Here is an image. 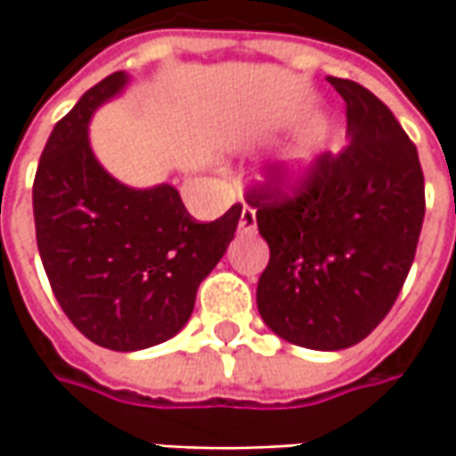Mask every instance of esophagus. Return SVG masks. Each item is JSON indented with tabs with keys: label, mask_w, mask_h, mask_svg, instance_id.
<instances>
[{
	"label": "esophagus",
	"mask_w": 456,
	"mask_h": 456,
	"mask_svg": "<svg viewBox=\"0 0 456 456\" xmlns=\"http://www.w3.org/2000/svg\"><path fill=\"white\" fill-rule=\"evenodd\" d=\"M238 231H240V233H254L256 231V210L254 208L243 205V210H240V220H238Z\"/></svg>",
	"instance_id": "1"
}]
</instances>
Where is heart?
Masks as SVG:
<instances>
[{"label": "heart", "mask_w": 456, "mask_h": 456, "mask_svg": "<svg viewBox=\"0 0 456 456\" xmlns=\"http://www.w3.org/2000/svg\"><path fill=\"white\" fill-rule=\"evenodd\" d=\"M312 172H314V157L309 151H294L287 159V183L291 187H302L309 183Z\"/></svg>", "instance_id": "obj_1"}]
</instances>
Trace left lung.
Segmentation results:
<instances>
[{"mask_svg":"<svg viewBox=\"0 0 456 456\" xmlns=\"http://www.w3.org/2000/svg\"><path fill=\"white\" fill-rule=\"evenodd\" d=\"M327 80L345 98L350 144L320 154L294 195H281L276 177L248 192L272 251L256 287L258 314L309 350H345L383 322L427 208L419 151L391 109L355 80Z\"/></svg>","mask_w":456,"mask_h":456,"instance_id":"1","label":"left lung"}]
</instances>
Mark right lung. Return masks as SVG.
Wrapping results in <instances>:
<instances>
[{
    "mask_svg": "<svg viewBox=\"0 0 456 456\" xmlns=\"http://www.w3.org/2000/svg\"><path fill=\"white\" fill-rule=\"evenodd\" d=\"M126 83L118 70L80 96L55 124L32 184L37 248L55 299L88 340L118 353L183 330L240 218L233 205L223 218L198 223L172 184L136 190L101 167L88 124Z\"/></svg>",
    "mask_w": 456,
    "mask_h": 456,
    "instance_id": "add662e5",
    "label": "right lung"
}]
</instances>
